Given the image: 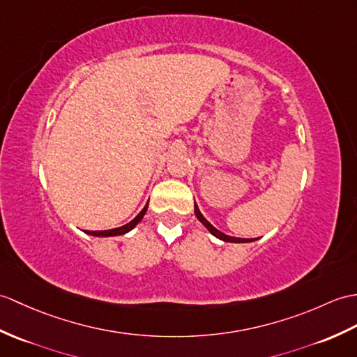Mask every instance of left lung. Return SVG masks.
Returning a JSON list of instances; mask_svg holds the SVG:
<instances>
[{
	"label": "left lung",
	"instance_id": "obj_1",
	"mask_svg": "<svg viewBox=\"0 0 357 357\" xmlns=\"http://www.w3.org/2000/svg\"><path fill=\"white\" fill-rule=\"evenodd\" d=\"M195 213H196V218L199 219V222H202L204 227H205L206 229H208L214 237H218V238L223 240V242H231V243H248V242H254V238H238V237H231V236H227V234L220 233V231H219L218 228H214V227L211 225V223L202 216V213L199 211V206L196 205V202H195Z\"/></svg>",
	"mask_w": 357,
	"mask_h": 357
}]
</instances>
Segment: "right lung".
<instances>
[{"instance_id": "right-lung-1", "label": "right lung", "mask_w": 357, "mask_h": 357, "mask_svg": "<svg viewBox=\"0 0 357 357\" xmlns=\"http://www.w3.org/2000/svg\"><path fill=\"white\" fill-rule=\"evenodd\" d=\"M147 206H149V202L146 204L144 208L139 211L138 216H137L134 220H130L129 223H126V225H123V227H120V228H114V229H106V231H86V234L96 236V237H112V236L126 234V233H129L130 229H134V228L138 225V223H139V220L144 218V214H146V211H147Z\"/></svg>"}]
</instances>
